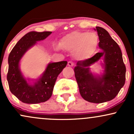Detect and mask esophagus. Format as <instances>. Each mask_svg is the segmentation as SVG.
<instances>
[{
	"label": "esophagus",
	"mask_w": 134,
	"mask_h": 134,
	"mask_svg": "<svg viewBox=\"0 0 134 134\" xmlns=\"http://www.w3.org/2000/svg\"><path fill=\"white\" fill-rule=\"evenodd\" d=\"M68 65L69 66H74L73 62H71V61H70V62H68Z\"/></svg>",
	"instance_id": "esophagus-1"
}]
</instances>
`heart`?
<instances>
[{"instance_id":"obj_1","label":"heart","mask_w":134,"mask_h":134,"mask_svg":"<svg viewBox=\"0 0 134 134\" xmlns=\"http://www.w3.org/2000/svg\"><path fill=\"white\" fill-rule=\"evenodd\" d=\"M99 38L96 33L75 31L64 35L60 40L59 45L64 50L72 52L79 59H86L91 57L96 52ZM57 49L59 47H57Z\"/></svg>"}]
</instances>
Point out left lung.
<instances>
[{
	"label": "left lung",
	"instance_id": "left-lung-1",
	"mask_svg": "<svg viewBox=\"0 0 134 134\" xmlns=\"http://www.w3.org/2000/svg\"><path fill=\"white\" fill-rule=\"evenodd\" d=\"M99 47L101 52L91 58L78 61L74 71L80 94L84 99L93 103H102L113 99L124 86L126 68L118 44L103 28L96 27ZM102 58L105 70L100 76L93 75L89 67Z\"/></svg>",
	"mask_w": 134,
	"mask_h": 134
}]
</instances>
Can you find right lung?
<instances>
[{
    "label": "right lung",
    "mask_w": 134,
    "mask_h": 134,
    "mask_svg": "<svg viewBox=\"0 0 134 134\" xmlns=\"http://www.w3.org/2000/svg\"><path fill=\"white\" fill-rule=\"evenodd\" d=\"M52 32H30L20 40L10 53L7 79L10 91L22 102L38 104L47 101L52 95L58 76L67 64L66 61L49 63L37 80L26 79L20 69V62L29 49L37 42L43 40Z\"/></svg>",
    "instance_id": "add662e5"
}]
</instances>
